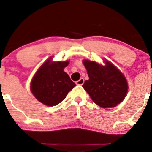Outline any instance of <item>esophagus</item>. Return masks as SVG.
<instances>
[{"label":"esophagus","mask_w":152,"mask_h":152,"mask_svg":"<svg viewBox=\"0 0 152 152\" xmlns=\"http://www.w3.org/2000/svg\"><path fill=\"white\" fill-rule=\"evenodd\" d=\"M84 82H85V80H84L83 78H81L79 80H78L77 82H76V85H82L84 84Z\"/></svg>","instance_id":"esophagus-1"}]
</instances>
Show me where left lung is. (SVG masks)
Masks as SVG:
<instances>
[{
    "label": "left lung",
    "instance_id": "1",
    "mask_svg": "<svg viewBox=\"0 0 152 152\" xmlns=\"http://www.w3.org/2000/svg\"><path fill=\"white\" fill-rule=\"evenodd\" d=\"M89 80L82 85L94 103L102 108L116 107L125 98L128 85L123 73L108 61L105 66L85 59Z\"/></svg>",
    "mask_w": 152,
    "mask_h": 152
}]
</instances>
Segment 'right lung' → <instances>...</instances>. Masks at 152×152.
Wrapping results in <instances>:
<instances>
[{
  "mask_svg": "<svg viewBox=\"0 0 152 152\" xmlns=\"http://www.w3.org/2000/svg\"><path fill=\"white\" fill-rule=\"evenodd\" d=\"M69 62L48 59L37 71L31 83V90L39 102L52 107L60 103L76 86L64 68Z\"/></svg>",
  "mask_w": 152,
  "mask_h": 152,
  "instance_id": "add662e5",
  "label": "right lung"
}]
</instances>
